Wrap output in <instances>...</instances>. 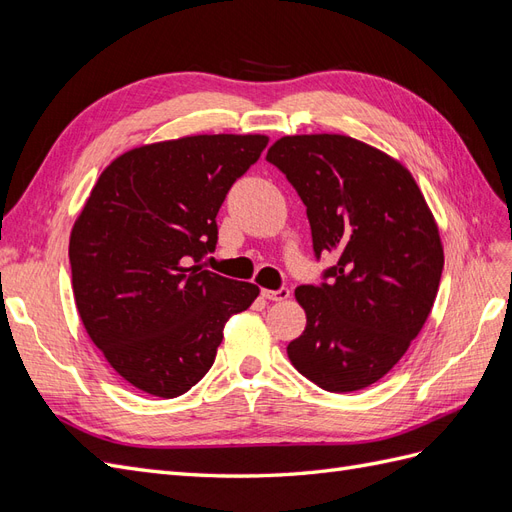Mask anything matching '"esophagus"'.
<instances>
[{
	"mask_svg": "<svg viewBox=\"0 0 512 512\" xmlns=\"http://www.w3.org/2000/svg\"><path fill=\"white\" fill-rule=\"evenodd\" d=\"M262 297L269 301H286L290 299V290L288 288H280V290H262Z\"/></svg>",
	"mask_w": 512,
	"mask_h": 512,
	"instance_id": "1",
	"label": "esophagus"
}]
</instances>
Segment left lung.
<instances>
[{
    "mask_svg": "<svg viewBox=\"0 0 512 512\" xmlns=\"http://www.w3.org/2000/svg\"><path fill=\"white\" fill-rule=\"evenodd\" d=\"M267 160L305 203L316 256H337L329 284L294 290L307 324L288 359L324 391H361L431 314L444 267L438 222L410 170L352 136H282Z\"/></svg>",
    "mask_w": 512,
    "mask_h": 512,
    "instance_id": "8db88e82",
    "label": "left lung"
}]
</instances>
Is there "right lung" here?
I'll use <instances>...</instances> for the list:
<instances>
[{"label":"right lung","instance_id":"obj_1","mask_svg":"<svg viewBox=\"0 0 512 512\" xmlns=\"http://www.w3.org/2000/svg\"><path fill=\"white\" fill-rule=\"evenodd\" d=\"M265 134H196L134 147L108 164L70 232L83 327L134 389L179 397L211 369L230 316L260 288L205 271L224 198Z\"/></svg>","mask_w":512,"mask_h":512}]
</instances>
